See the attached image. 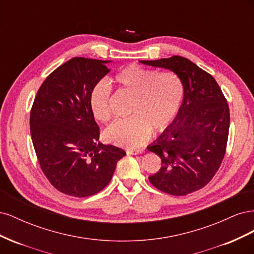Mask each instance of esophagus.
Instances as JSON below:
<instances>
[{"mask_svg": "<svg viewBox=\"0 0 254 254\" xmlns=\"http://www.w3.org/2000/svg\"><path fill=\"white\" fill-rule=\"evenodd\" d=\"M142 152H143L142 149H137V150H131V149H129V150H127L128 155H140V153H142Z\"/></svg>", "mask_w": 254, "mask_h": 254, "instance_id": "34e87169", "label": "esophagus"}]
</instances>
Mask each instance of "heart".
I'll list each match as a JSON object with an SVG mask.
<instances>
[{
    "instance_id": "1",
    "label": "heart",
    "mask_w": 254,
    "mask_h": 254,
    "mask_svg": "<svg viewBox=\"0 0 254 254\" xmlns=\"http://www.w3.org/2000/svg\"><path fill=\"white\" fill-rule=\"evenodd\" d=\"M120 90L132 96L131 119L117 121L105 130L109 143L128 148L140 147L149 140L151 129L162 132L178 115L184 97V83L172 71L158 72L137 64H130L114 76ZM111 90L99 81L92 89L89 105L94 118L106 123L111 119Z\"/></svg>"
}]
</instances>
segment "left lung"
<instances>
[{"label":"left lung","instance_id":"obj_1","mask_svg":"<svg viewBox=\"0 0 254 254\" xmlns=\"http://www.w3.org/2000/svg\"><path fill=\"white\" fill-rule=\"evenodd\" d=\"M140 63L175 72L184 83L176 120L147 147L162 160L159 172L148 179L167 194L193 193L212 180L225 157L230 126L227 99L213 76L187 58L173 56Z\"/></svg>","mask_w":254,"mask_h":254}]
</instances>
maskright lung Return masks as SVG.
<instances>
[{
	"label": "right lung",
	"instance_id": "obj_1",
	"mask_svg": "<svg viewBox=\"0 0 254 254\" xmlns=\"http://www.w3.org/2000/svg\"><path fill=\"white\" fill-rule=\"evenodd\" d=\"M110 60L74 57L58 66L38 90L30 111V135L40 167L52 186L74 197L102 190L124 149L99 143L92 114V89L110 72Z\"/></svg>",
	"mask_w": 254,
	"mask_h": 254
}]
</instances>
